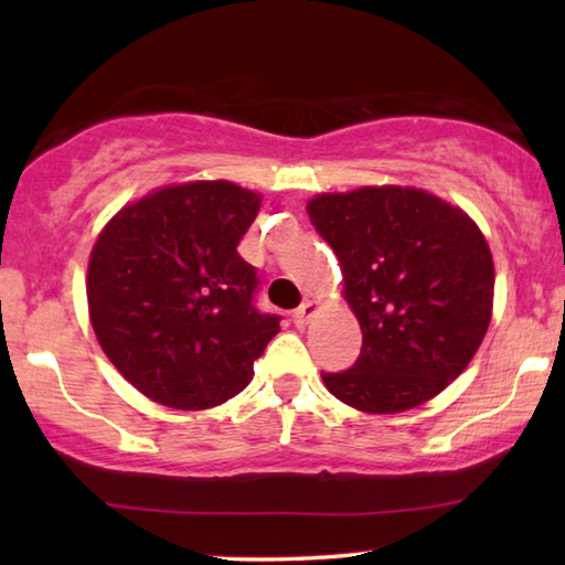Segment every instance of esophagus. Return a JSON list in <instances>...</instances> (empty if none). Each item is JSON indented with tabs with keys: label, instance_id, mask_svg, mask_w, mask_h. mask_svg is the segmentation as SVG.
Segmentation results:
<instances>
[{
	"label": "esophagus",
	"instance_id": "1",
	"mask_svg": "<svg viewBox=\"0 0 565 565\" xmlns=\"http://www.w3.org/2000/svg\"><path fill=\"white\" fill-rule=\"evenodd\" d=\"M313 313H317V301H303L299 309L294 311V323L296 327H306Z\"/></svg>",
	"mask_w": 565,
	"mask_h": 565
}]
</instances>
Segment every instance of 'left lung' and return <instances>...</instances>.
I'll return each instance as SVG.
<instances>
[{
  "mask_svg": "<svg viewBox=\"0 0 565 565\" xmlns=\"http://www.w3.org/2000/svg\"><path fill=\"white\" fill-rule=\"evenodd\" d=\"M311 224L339 256L361 323L356 363L321 374L366 414H398L451 384L481 347L493 309V259L461 209L411 186L319 194Z\"/></svg>",
  "mask_w": 565,
  "mask_h": 565,
  "instance_id": "1",
  "label": "left lung"
}]
</instances>
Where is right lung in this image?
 Segmentation results:
<instances>
[{
    "label": "right lung",
    "instance_id": "obj_1",
    "mask_svg": "<svg viewBox=\"0 0 565 565\" xmlns=\"http://www.w3.org/2000/svg\"><path fill=\"white\" fill-rule=\"evenodd\" d=\"M259 206V194L232 181H191L124 206L94 244V333L119 374L157 404H224L279 333L281 317L256 309L259 276L236 252Z\"/></svg>",
    "mask_w": 565,
    "mask_h": 565
}]
</instances>
